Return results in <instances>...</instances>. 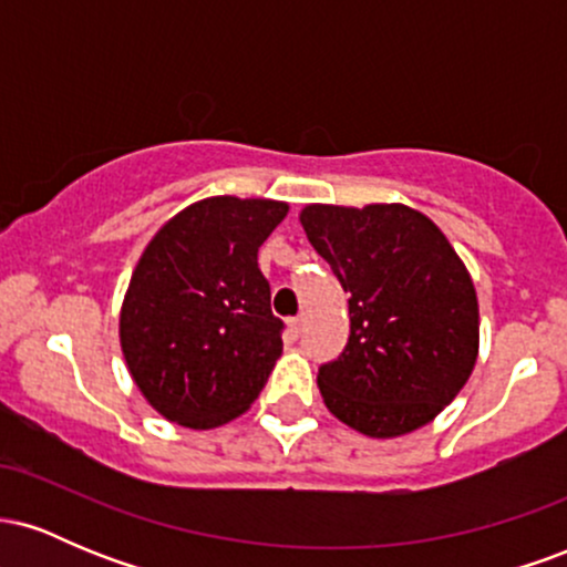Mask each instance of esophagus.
I'll return each mask as SVG.
<instances>
[{
    "instance_id": "esophagus-1",
    "label": "esophagus",
    "mask_w": 567,
    "mask_h": 567,
    "mask_svg": "<svg viewBox=\"0 0 567 567\" xmlns=\"http://www.w3.org/2000/svg\"><path fill=\"white\" fill-rule=\"evenodd\" d=\"M303 324H306V317H303V315H301V317H292V320L288 322L292 338H298V336L303 333Z\"/></svg>"
}]
</instances>
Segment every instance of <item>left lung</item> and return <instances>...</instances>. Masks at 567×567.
<instances>
[{
    "instance_id": "8db88e82",
    "label": "left lung",
    "mask_w": 567,
    "mask_h": 567,
    "mask_svg": "<svg viewBox=\"0 0 567 567\" xmlns=\"http://www.w3.org/2000/svg\"><path fill=\"white\" fill-rule=\"evenodd\" d=\"M301 224L349 292V341L317 375L324 405L368 437L429 424L477 362V296L461 258L405 205H309Z\"/></svg>"
}]
</instances>
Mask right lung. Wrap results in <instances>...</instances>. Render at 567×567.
<instances>
[{
    "mask_svg": "<svg viewBox=\"0 0 567 567\" xmlns=\"http://www.w3.org/2000/svg\"><path fill=\"white\" fill-rule=\"evenodd\" d=\"M288 216L275 199L210 197L167 220L122 303L130 375L167 421L213 429L261 394L282 354L258 247Z\"/></svg>",
    "mask_w": 567,
    "mask_h": 567,
    "instance_id": "add662e5",
    "label": "right lung"
}]
</instances>
